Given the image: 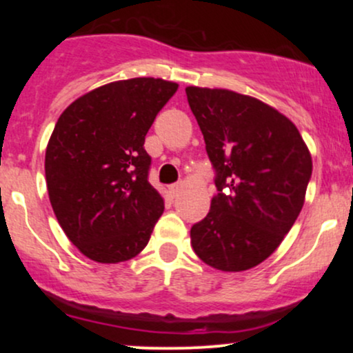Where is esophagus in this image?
<instances>
[{"label":"esophagus","mask_w":353,"mask_h":353,"mask_svg":"<svg viewBox=\"0 0 353 353\" xmlns=\"http://www.w3.org/2000/svg\"><path fill=\"white\" fill-rule=\"evenodd\" d=\"M181 190H182V184H181V182H176V184H171V185H169V194H171L172 197H177V196H179Z\"/></svg>","instance_id":"obj_1"}]
</instances>
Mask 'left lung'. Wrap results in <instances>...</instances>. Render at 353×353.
Masks as SVG:
<instances>
[{
  "mask_svg": "<svg viewBox=\"0 0 353 353\" xmlns=\"http://www.w3.org/2000/svg\"><path fill=\"white\" fill-rule=\"evenodd\" d=\"M217 194L190 229L201 261L224 272L264 262L301 214L312 157L290 119L262 101L229 89L185 88Z\"/></svg>",
  "mask_w": 353,
  "mask_h": 353,
  "instance_id": "8db88e82",
  "label": "left lung"
}]
</instances>
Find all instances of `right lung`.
<instances>
[{
	"label": "right lung",
	"mask_w": 353,
	"mask_h": 353,
	"mask_svg": "<svg viewBox=\"0 0 353 353\" xmlns=\"http://www.w3.org/2000/svg\"><path fill=\"white\" fill-rule=\"evenodd\" d=\"M176 91L164 79L116 81L59 116L44 159L48 194L64 234L91 261L124 262L148 245L164 201L149 182L144 141Z\"/></svg>",
	"instance_id": "1"
}]
</instances>
